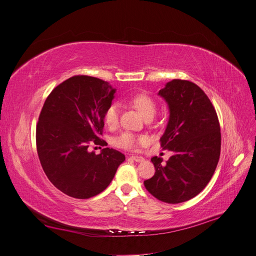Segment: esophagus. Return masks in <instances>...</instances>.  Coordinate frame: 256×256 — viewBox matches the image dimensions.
Segmentation results:
<instances>
[{
    "mask_svg": "<svg viewBox=\"0 0 256 256\" xmlns=\"http://www.w3.org/2000/svg\"><path fill=\"white\" fill-rule=\"evenodd\" d=\"M130 158H132V160H134V162H144V158L139 156H130Z\"/></svg>",
    "mask_w": 256,
    "mask_h": 256,
    "instance_id": "1",
    "label": "esophagus"
}]
</instances>
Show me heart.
I'll return each mask as SVG.
<instances>
[{
  "label": "heart",
  "mask_w": 256,
  "mask_h": 256,
  "mask_svg": "<svg viewBox=\"0 0 256 256\" xmlns=\"http://www.w3.org/2000/svg\"><path fill=\"white\" fill-rule=\"evenodd\" d=\"M128 102L137 108L145 117H152L156 111V102L149 94L145 92L136 94L128 98ZM119 112L120 107L118 103H111L104 112V122L109 128H115L119 122ZM145 136H138L130 132H124L114 139V145L126 150H134L141 144L146 142Z\"/></svg>",
  "instance_id": "b5f03b06"
}]
</instances>
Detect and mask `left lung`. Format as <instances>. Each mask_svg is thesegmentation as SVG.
<instances>
[{"mask_svg":"<svg viewBox=\"0 0 256 256\" xmlns=\"http://www.w3.org/2000/svg\"><path fill=\"white\" fill-rule=\"evenodd\" d=\"M158 94L170 109L160 146L174 156L166 164L152 158L156 173L144 185L158 200L179 204L198 196L211 180L220 156V124L210 98L192 81L174 79Z\"/></svg>","mask_w":256,"mask_h":256,"instance_id":"obj_1","label":"left lung"}]
</instances>
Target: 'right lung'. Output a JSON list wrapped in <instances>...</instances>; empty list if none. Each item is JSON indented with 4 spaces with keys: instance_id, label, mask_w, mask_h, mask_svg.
<instances>
[{
    "instance_id": "add662e5",
    "label": "right lung",
    "mask_w": 256,
    "mask_h": 256,
    "mask_svg": "<svg viewBox=\"0 0 256 256\" xmlns=\"http://www.w3.org/2000/svg\"><path fill=\"white\" fill-rule=\"evenodd\" d=\"M115 90L102 79L76 75L47 96L36 128L38 156L49 181L64 194L90 198L107 188L126 156L113 148L88 152L100 139L104 112Z\"/></svg>"
}]
</instances>
